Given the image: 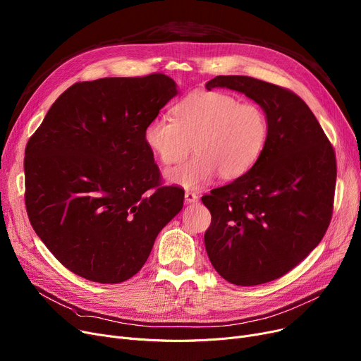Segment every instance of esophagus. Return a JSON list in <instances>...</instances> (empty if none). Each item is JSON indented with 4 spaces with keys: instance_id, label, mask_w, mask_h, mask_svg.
I'll use <instances>...</instances> for the list:
<instances>
[{
    "instance_id": "obj_1",
    "label": "esophagus",
    "mask_w": 361,
    "mask_h": 361,
    "mask_svg": "<svg viewBox=\"0 0 361 361\" xmlns=\"http://www.w3.org/2000/svg\"><path fill=\"white\" fill-rule=\"evenodd\" d=\"M184 199H185L187 203H196V202H199V196L196 193H193V192H185Z\"/></svg>"
}]
</instances>
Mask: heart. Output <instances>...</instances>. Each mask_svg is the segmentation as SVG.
<instances>
[{"instance_id":"obj_1","label":"heart","mask_w":361,"mask_h":361,"mask_svg":"<svg viewBox=\"0 0 361 361\" xmlns=\"http://www.w3.org/2000/svg\"><path fill=\"white\" fill-rule=\"evenodd\" d=\"M174 120L147 123L145 143L164 165L181 162L192 147L196 155L166 171V180L184 188H199L215 178L231 180L257 162L267 145V114L250 102L222 92H195L178 102Z\"/></svg>"}]
</instances>
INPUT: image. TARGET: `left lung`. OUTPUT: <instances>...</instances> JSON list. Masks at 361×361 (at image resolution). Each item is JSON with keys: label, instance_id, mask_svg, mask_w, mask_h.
I'll return each mask as SVG.
<instances>
[{"label": "left lung", "instance_id": "left-lung-1", "mask_svg": "<svg viewBox=\"0 0 361 361\" xmlns=\"http://www.w3.org/2000/svg\"><path fill=\"white\" fill-rule=\"evenodd\" d=\"M244 93L267 114L269 135L257 162L202 197L212 215L204 247L235 286L290 272L324 238L334 211L335 152L310 108L288 89L247 75H216L206 89Z\"/></svg>", "mask_w": 361, "mask_h": 361}]
</instances>
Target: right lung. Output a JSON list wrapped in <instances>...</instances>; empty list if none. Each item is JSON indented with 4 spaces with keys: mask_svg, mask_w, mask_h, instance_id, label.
Masks as SVG:
<instances>
[{
    "mask_svg": "<svg viewBox=\"0 0 361 361\" xmlns=\"http://www.w3.org/2000/svg\"><path fill=\"white\" fill-rule=\"evenodd\" d=\"M178 93L165 74L74 83L26 146L35 233L73 274L101 283L136 275L184 192L162 185L145 128Z\"/></svg>",
    "mask_w": 361,
    "mask_h": 361,
    "instance_id": "1",
    "label": "right lung"
}]
</instances>
